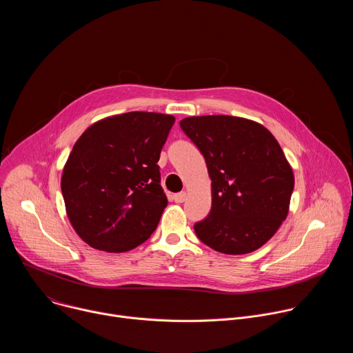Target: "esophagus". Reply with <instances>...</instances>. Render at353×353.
<instances>
[{
    "label": "esophagus",
    "mask_w": 353,
    "mask_h": 353,
    "mask_svg": "<svg viewBox=\"0 0 353 353\" xmlns=\"http://www.w3.org/2000/svg\"><path fill=\"white\" fill-rule=\"evenodd\" d=\"M173 199H174V203L181 204V203H184V201L187 199V192H185V191L177 192V194H174V195H173Z\"/></svg>",
    "instance_id": "obj_1"
}]
</instances>
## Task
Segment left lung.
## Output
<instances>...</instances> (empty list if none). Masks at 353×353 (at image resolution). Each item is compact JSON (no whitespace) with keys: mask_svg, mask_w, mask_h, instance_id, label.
<instances>
[{"mask_svg":"<svg viewBox=\"0 0 353 353\" xmlns=\"http://www.w3.org/2000/svg\"><path fill=\"white\" fill-rule=\"evenodd\" d=\"M184 134L199 149L212 180V207L194 225L204 244L247 254L286 219L294 177L282 148L261 124L233 116L187 117Z\"/></svg>","mask_w":353,"mask_h":353,"instance_id":"1","label":"left lung"}]
</instances>
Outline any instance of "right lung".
Wrapping results in <instances>:
<instances>
[{"mask_svg": "<svg viewBox=\"0 0 353 353\" xmlns=\"http://www.w3.org/2000/svg\"><path fill=\"white\" fill-rule=\"evenodd\" d=\"M173 124L169 114L130 112L94 123L75 142L61 191L90 247L121 253L155 232L168 205L158 162Z\"/></svg>", "mask_w": 353, "mask_h": 353, "instance_id": "right-lung-1", "label": "right lung"}]
</instances>
